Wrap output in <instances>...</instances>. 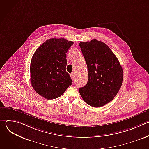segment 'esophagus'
I'll list each match as a JSON object with an SVG mask.
<instances>
[{
    "label": "esophagus",
    "mask_w": 149,
    "mask_h": 149,
    "mask_svg": "<svg viewBox=\"0 0 149 149\" xmlns=\"http://www.w3.org/2000/svg\"><path fill=\"white\" fill-rule=\"evenodd\" d=\"M70 75H71V79H72V80H74V73H71V74H70Z\"/></svg>",
    "instance_id": "1"
}]
</instances>
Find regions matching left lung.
<instances>
[{"label":"left lung","instance_id":"8db88e82","mask_svg":"<svg viewBox=\"0 0 149 149\" xmlns=\"http://www.w3.org/2000/svg\"><path fill=\"white\" fill-rule=\"evenodd\" d=\"M87 63L88 80L79 89L82 99L94 107L112 101L121 88L123 71L120 63L105 43L97 39L79 43Z\"/></svg>","mask_w":149,"mask_h":149}]
</instances>
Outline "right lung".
<instances>
[{
    "label": "right lung",
    "instance_id": "right-lung-1",
    "mask_svg": "<svg viewBox=\"0 0 149 149\" xmlns=\"http://www.w3.org/2000/svg\"><path fill=\"white\" fill-rule=\"evenodd\" d=\"M73 44L63 38L48 39L32 58L31 85L38 94L47 100L59 97L72 83L66 71V54Z\"/></svg>",
    "mask_w": 149,
    "mask_h": 149
}]
</instances>
